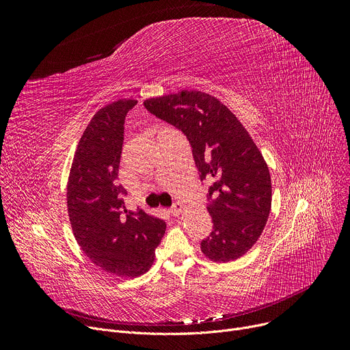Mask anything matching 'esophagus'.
<instances>
[{"label": "esophagus", "instance_id": "1", "mask_svg": "<svg viewBox=\"0 0 350 350\" xmlns=\"http://www.w3.org/2000/svg\"><path fill=\"white\" fill-rule=\"evenodd\" d=\"M181 211H183V204L178 203V201H176V203H173V206H172V208H170V213H172L173 215H178Z\"/></svg>", "mask_w": 350, "mask_h": 350}]
</instances>
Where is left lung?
Returning <instances> with one entry per match:
<instances>
[{
	"label": "left lung",
	"mask_w": 350,
	"mask_h": 350,
	"mask_svg": "<svg viewBox=\"0 0 350 350\" xmlns=\"http://www.w3.org/2000/svg\"><path fill=\"white\" fill-rule=\"evenodd\" d=\"M143 105L187 137L200 180L208 183L213 230L201 251L215 262L240 258L271 211V176L258 147L231 110L204 92L180 90Z\"/></svg>",
	"instance_id": "1"
}]
</instances>
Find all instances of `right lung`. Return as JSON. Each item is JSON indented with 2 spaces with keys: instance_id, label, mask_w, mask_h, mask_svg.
<instances>
[{
  "instance_id": "right-lung-1",
  "label": "right lung",
  "mask_w": 350,
  "mask_h": 350,
  "mask_svg": "<svg viewBox=\"0 0 350 350\" xmlns=\"http://www.w3.org/2000/svg\"><path fill=\"white\" fill-rule=\"evenodd\" d=\"M137 100L110 103L92 118L78 144L68 181V214L78 244L103 271L136 277L149 269L165 231L160 218L127 210L119 185L124 119Z\"/></svg>"
}]
</instances>
